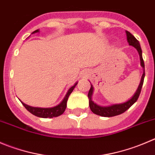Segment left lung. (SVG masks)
I'll list each match as a JSON object with an SVG mask.
<instances>
[{
	"mask_svg": "<svg viewBox=\"0 0 155 155\" xmlns=\"http://www.w3.org/2000/svg\"><path fill=\"white\" fill-rule=\"evenodd\" d=\"M126 33H127V41H128L129 45L134 47L137 50L138 53H139V58H140L141 67L143 68V74H142V78H141L140 83H139V86H138L137 90H136L134 94L128 101L124 102V103L114 104L108 105V106H101V105L97 104L95 102L93 101L91 97H92L94 88H93V85L91 84V88H90V90L88 94L90 109L94 114L101 116V117H110L120 115V114H123L126 110H127L138 100L139 94H140L141 90H142V85H143L144 78H145V64H144L143 58H142V49H141L140 44H139V41L136 39V38L130 31H126Z\"/></svg>",
	"mask_w": 155,
	"mask_h": 155,
	"instance_id": "obj_1",
	"label": "left lung"
}]
</instances>
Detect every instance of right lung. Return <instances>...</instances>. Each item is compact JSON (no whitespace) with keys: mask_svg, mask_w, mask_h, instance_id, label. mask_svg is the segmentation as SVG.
I'll use <instances>...</instances> for the list:
<instances>
[{"mask_svg":"<svg viewBox=\"0 0 155 155\" xmlns=\"http://www.w3.org/2000/svg\"><path fill=\"white\" fill-rule=\"evenodd\" d=\"M39 32V29H37L35 31H33L31 34H35V33ZM78 82H76L73 86L70 87L69 88V90L67 91V94H66L65 97L63 99L62 101L60 104H58V105L54 107H31L29 106L28 104H25L23 102L21 101V103L22 104L24 107L26 108V110L28 111H29L31 114H32L33 115L36 116V117H38L41 118H53V117H57L58 116H61V114H64V112L65 111L66 107H67V102L68 100L69 96L70 95V94L72 93V91H73L74 88L76 87V85H77Z\"/></svg>","mask_w":155,"mask_h":155,"instance_id":"add662e5","label":"right lung"}]
</instances>
